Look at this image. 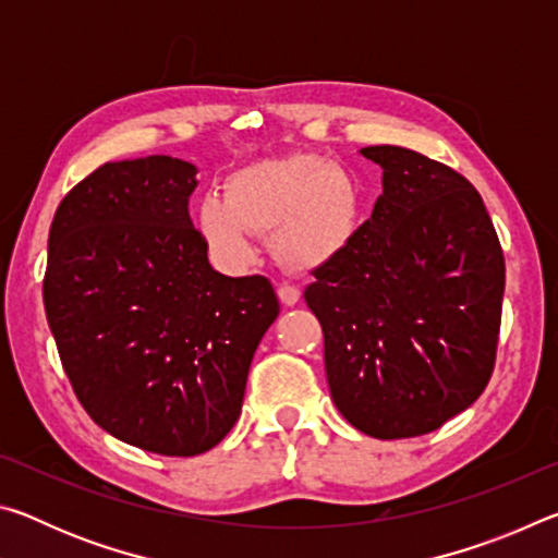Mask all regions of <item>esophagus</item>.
<instances>
[{
  "label": "esophagus",
  "mask_w": 558,
  "mask_h": 558,
  "mask_svg": "<svg viewBox=\"0 0 558 558\" xmlns=\"http://www.w3.org/2000/svg\"><path fill=\"white\" fill-rule=\"evenodd\" d=\"M278 298H280L282 305H288V307L298 305V300H300V288H298V286H290V282H282V286L278 288Z\"/></svg>",
  "instance_id": "34e87169"
}]
</instances>
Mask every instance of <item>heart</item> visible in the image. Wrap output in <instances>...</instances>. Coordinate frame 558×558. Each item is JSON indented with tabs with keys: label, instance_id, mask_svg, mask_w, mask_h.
Masks as SVG:
<instances>
[{
	"label": "heart",
	"instance_id": "1",
	"mask_svg": "<svg viewBox=\"0 0 558 558\" xmlns=\"http://www.w3.org/2000/svg\"><path fill=\"white\" fill-rule=\"evenodd\" d=\"M196 226L223 266L256 258L251 233H272V251L310 266L342 251L359 226V192L344 169L317 155L260 159L226 179L223 199L206 196Z\"/></svg>",
	"mask_w": 558,
	"mask_h": 558
}]
</instances>
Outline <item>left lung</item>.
<instances>
[{"instance_id": "8db88e82", "label": "left lung", "mask_w": 558, "mask_h": 558, "mask_svg": "<svg viewBox=\"0 0 558 558\" xmlns=\"http://www.w3.org/2000/svg\"><path fill=\"white\" fill-rule=\"evenodd\" d=\"M384 192L305 302L323 325L337 411L379 440L413 438L477 401L505 295L495 226L465 177L413 149H359Z\"/></svg>"}]
</instances>
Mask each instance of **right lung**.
<instances>
[{
	"instance_id": "obj_1",
	"label": "right lung",
	"mask_w": 558,
	"mask_h": 558,
	"mask_svg": "<svg viewBox=\"0 0 558 558\" xmlns=\"http://www.w3.org/2000/svg\"><path fill=\"white\" fill-rule=\"evenodd\" d=\"M196 169L149 155L98 167L49 231L44 307L83 409L112 438L169 458L211 450L280 302L263 276L211 268L189 219Z\"/></svg>"
}]
</instances>
